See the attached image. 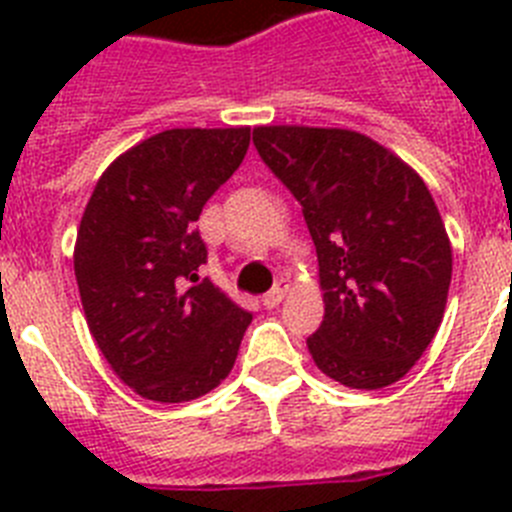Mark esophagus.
Wrapping results in <instances>:
<instances>
[{
  "instance_id": "obj_1",
  "label": "esophagus",
  "mask_w": 512,
  "mask_h": 512,
  "mask_svg": "<svg viewBox=\"0 0 512 512\" xmlns=\"http://www.w3.org/2000/svg\"><path fill=\"white\" fill-rule=\"evenodd\" d=\"M287 292H289V284H287V279H279L277 284H274V289H271V292H266L264 295V307L266 310H274V307H279V302L284 300V297H287Z\"/></svg>"
}]
</instances>
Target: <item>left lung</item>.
Masks as SVG:
<instances>
[{
    "mask_svg": "<svg viewBox=\"0 0 512 512\" xmlns=\"http://www.w3.org/2000/svg\"><path fill=\"white\" fill-rule=\"evenodd\" d=\"M259 156L305 212L325 315L307 348L351 390L395 384L436 336L451 241L418 171L346 128L259 125Z\"/></svg>",
    "mask_w": 512,
    "mask_h": 512,
    "instance_id": "left-lung-1",
    "label": "left lung"
}]
</instances>
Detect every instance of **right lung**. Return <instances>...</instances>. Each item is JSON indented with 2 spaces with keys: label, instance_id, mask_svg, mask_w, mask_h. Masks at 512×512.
Here are the masks:
<instances>
[{
  "label": "right lung",
  "instance_id": "add662e5",
  "mask_svg": "<svg viewBox=\"0 0 512 512\" xmlns=\"http://www.w3.org/2000/svg\"><path fill=\"white\" fill-rule=\"evenodd\" d=\"M248 143V125L156 133L102 171L84 207L74 271L89 333L146 400H197L235 364L251 312L200 279L194 223Z\"/></svg>",
  "mask_w": 512,
  "mask_h": 512
}]
</instances>
